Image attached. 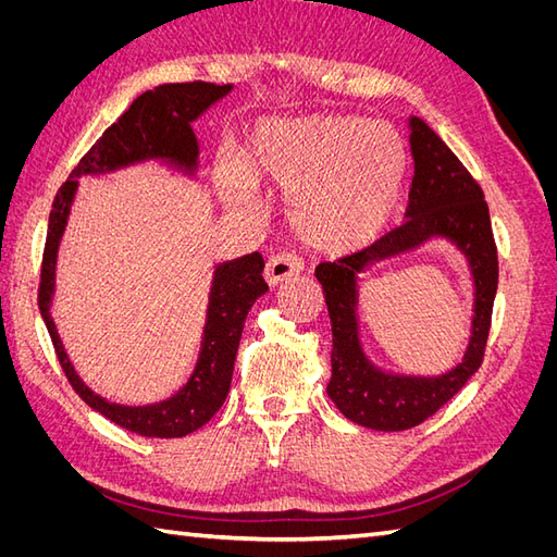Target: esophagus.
I'll return each instance as SVG.
<instances>
[{
  "mask_svg": "<svg viewBox=\"0 0 557 557\" xmlns=\"http://www.w3.org/2000/svg\"><path fill=\"white\" fill-rule=\"evenodd\" d=\"M299 272H305V262L293 256V252H278V256L269 258L264 267V278L269 285H278L290 276H297Z\"/></svg>",
  "mask_w": 557,
  "mask_h": 557,
  "instance_id": "obj_1",
  "label": "esophagus"
}]
</instances>
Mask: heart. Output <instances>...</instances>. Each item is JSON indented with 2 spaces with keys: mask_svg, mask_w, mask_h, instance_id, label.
<instances>
[{
  "mask_svg": "<svg viewBox=\"0 0 557 557\" xmlns=\"http://www.w3.org/2000/svg\"><path fill=\"white\" fill-rule=\"evenodd\" d=\"M407 174L399 132L381 121L320 113L252 129L239 164L215 162V188L230 207L258 211L256 185L285 190L297 234L320 250L372 242L393 215Z\"/></svg>",
  "mask_w": 557,
  "mask_h": 557,
  "instance_id": "heart-1",
  "label": "heart"
}]
</instances>
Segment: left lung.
Masks as SVG:
<instances>
[{"label":"left lung","mask_w":557,"mask_h":557,"mask_svg":"<svg viewBox=\"0 0 557 557\" xmlns=\"http://www.w3.org/2000/svg\"><path fill=\"white\" fill-rule=\"evenodd\" d=\"M407 127L413 158L407 221L356 256L315 267L332 323L327 397L352 423L379 432L420 425L474 376L483 360L497 293V248L479 183L425 121L411 115ZM432 238L448 240L468 262L475 288L470 342L463 360L444 375L391 373L379 368L361 344L359 276Z\"/></svg>","instance_id":"left-lung-1"}]
</instances>
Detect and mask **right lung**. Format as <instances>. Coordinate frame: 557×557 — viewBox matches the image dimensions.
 Returning <instances> with one entry per match:
<instances>
[{"instance_id":"obj_1","label":"right lung","mask_w":557,"mask_h":557,"mask_svg":"<svg viewBox=\"0 0 557 557\" xmlns=\"http://www.w3.org/2000/svg\"><path fill=\"white\" fill-rule=\"evenodd\" d=\"M232 88V83L215 86V83L195 81L170 83V86H158L139 95L74 166L48 218L39 309L50 339H53L58 360L72 387L90 409L102 413L123 430L141 436L176 440V436H185L207 425L213 413L223 407L230 393L234 358H237L246 315L256 305V299L269 290L262 278L264 260L256 250L242 258L213 262L205 327H201L199 352L190 376L176 393L164 399L121 404L95 393L81 379L60 339L53 313H50L55 299L60 246L81 190V178L111 176L146 164H158L183 174L185 178H197L199 141L193 132V123L227 97Z\"/></svg>"}]
</instances>
